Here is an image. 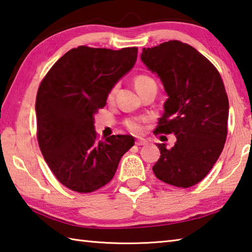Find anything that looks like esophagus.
<instances>
[{"instance_id":"1","label":"esophagus","mask_w":252,"mask_h":252,"mask_svg":"<svg viewBox=\"0 0 252 252\" xmlns=\"http://www.w3.org/2000/svg\"><path fill=\"white\" fill-rule=\"evenodd\" d=\"M147 144V142L146 140H145L144 138H140V139H137L135 142V145L136 146H144V145H146Z\"/></svg>"}]
</instances>
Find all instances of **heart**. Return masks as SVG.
<instances>
[{"mask_svg":"<svg viewBox=\"0 0 252 252\" xmlns=\"http://www.w3.org/2000/svg\"><path fill=\"white\" fill-rule=\"evenodd\" d=\"M134 84H135V87H136V90H137V92L143 91L144 88H146L147 86L152 85V84H155L156 85L155 81H154L152 77L147 76V75H138V76H136ZM115 93H116V87H114L113 90L109 92L108 99L113 98ZM144 122H145L144 117H130V118H127L124 124H125L126 128L129 131H131V133L138 134L143 130Z\"/></svg>","mask_w":252,"mask_h":252,"instance_id":"1","label":"heart"}]
</instances>
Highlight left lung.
Instances as JSON below:
<instances>
[{
  "mask_svg": "<svg viewBox=\"0 0 252 252\" xmlns=\"http://www.w3.org/2000/svg\"><path fill=\"white\" fill-rule=\"evenodd\" d=\"M142 61L164 84L168 99L156 134H175V146L157 144L156 177L188 188L204 179L221 154L227 138L229 101L218 69L196 48L168 41L143 48Z\"/></svg>",
  "mask_w": 252,
  "mask_h": 252,
  "instance_id": "1",
  "label": "left lung"
}]
</instances>
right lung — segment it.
Masks as SVG:
<instances>
[{"label":"right lung","mask_w":252,"mask_h":252,"mask_svg":"<svg viewBox=\"0 0 252 252\" xmlns=\"http://www.w3.org/2000/svg\"><path fill=\"white\" fill-rule=\"evenodd\" d=\"M137 53V47L72 48L39 84L38 146L57 180L74 191L93 192L108 184L124 154L134 146L129 135L98 140L94 115L118 79L133 68Z\"/></svg>","instance_id":"obj_1"}]
</instances>
